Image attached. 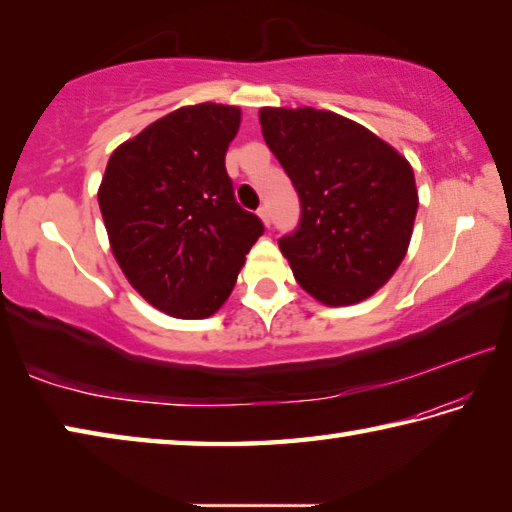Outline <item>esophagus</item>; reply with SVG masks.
I'll return each instance as SVG.
<instances>
[{"instance_id": "obj_1", "label": "esophagus", "mask_w": 512, "mask_h": 512, "mask_svg": "<svg viewBox=\"0 0 512 512\" xmlns=\"http://www.w3.org/2000/svg\"><path fill=\"white\" fill-rule=\"evenodd\" d=\"M257 216H259V219H262V223H264V225L271 223V214H268V207H266V205L259 207V210H257Z\"/></svg>"}]
</instances>
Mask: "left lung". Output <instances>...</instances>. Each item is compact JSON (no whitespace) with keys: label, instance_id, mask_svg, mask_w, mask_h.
<instances>
[{"label":"left lung","instance_id":"1","mask_svg":"<svg viewBox=\"0 0 512 512\" xmlns=\"http://www.w3.org/2000/svg\"><path fill=\"white\" fill-rule=\"evenodd\" d=\"M268 149L300 196V225L280 239L293 277L327 307L370 298L409 250L418 187L411 162L332 110L262 108Z\"/></svg>","mask_w":512,"mask_h":512}]
</instances>
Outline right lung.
Returning <instances> with one entry per match:
<instances>
[{
    "label": "right lung",
    "mask_w": 512,
    "mask_h": 512,
    "mask_svg": "<svg viewBox=\"0 0 512 512\" xmlns=\"http://www.w3.org/2000/svg\"><path fill=\"white\" fill-rule=\"evenodd\" d=\"M241 108L169 112L112 151L99 185L110 250L131 287L173 318L219 311L264 225L241 210L225 151Z\"/></svg>",
    "instance_id": "1"
}]
</instances>
